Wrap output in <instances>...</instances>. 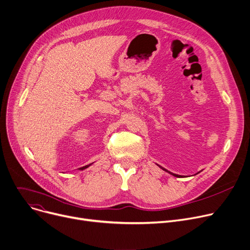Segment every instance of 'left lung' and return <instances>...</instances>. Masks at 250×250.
<instances>
[{
    "instance_id": "obj_1",
    "label": "left lung",
    "mask_w": 250,
    "mask_h": 250,
    "mask_svg": "<svg viewBox=\"0 0 250 250\" xmlns=\"http://www.w3.org/2000/svg\"><path fill=\"white\" fill-rule=\"evenodd\" d=\"M158 166H159V165H158ZM159 167H160V168H161V169H163V170H164V171H166V172H168V173H169V174H171V175H173V176H175V177H178V178H180V177H182V176H180V175H177V174H173V173H171V172H169V171H168V170H166V169H164V168H163V167H161V166H159Z\"/></svg>"
}]
</instances>
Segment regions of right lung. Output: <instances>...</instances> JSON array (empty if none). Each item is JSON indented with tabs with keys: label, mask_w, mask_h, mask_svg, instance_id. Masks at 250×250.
Returning a JSON list of instances; mask_svg holds the SVG:
<instances>
[{
	"label": "right lung",
	"mask_w": 250,
	"mask_h": 250,
	"mask_svg": "<svg viewBox=\"0 0 250 250\" xmlns=\"http://www.w3.org/2000/svg\"><path fill=\"white\" fill-rule=\"evenodd\" d=\"M91 164H89V165H87V166H84V167H81V168H79V170H84V169H86V168H88L89 166H90Z\"/></svg>",
	"instance_id": "1"
}]
</instances>
